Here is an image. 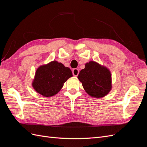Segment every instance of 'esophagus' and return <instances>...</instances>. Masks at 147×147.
<instances>
[{
  "instance_id": "esophagus-1",
  "label": "esophagus",
  "mask_w": 147,
  "mask_h": 147,
  "mask_svg": "<svg viewBox=\"0 0 147 147\" xmlns=\"http://www.w3.org/2000/svg\"><path fill=\"white\" fill-rule=\"evenodd\" d=\"M72 73H73V75H74V76H77V75H78L79 74V70L78 69H74L73 70H72Z\"/></svg>"
}]
</instances>
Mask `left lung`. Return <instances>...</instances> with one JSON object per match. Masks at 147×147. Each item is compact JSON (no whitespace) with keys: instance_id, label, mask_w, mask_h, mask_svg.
Returning a JSON list of instances; mask_svg holds the SVG:
<instances>
[{"instance_id":"left-lung-1","label":"left lung","mask_w":147,"mask_h":147,"mask_svg":"<svg viewBox=\"0 0 147 147\" xmlns=\"http://www.w3.org/2000/svg\"><path fill=\"white\" fill-rule=\"evenodd\" d=\"M78 78L84 90L91 97L101 98L112 89V75L109 69L96 62L90 61L80 72Z\"/></svg>"}]
</instances>
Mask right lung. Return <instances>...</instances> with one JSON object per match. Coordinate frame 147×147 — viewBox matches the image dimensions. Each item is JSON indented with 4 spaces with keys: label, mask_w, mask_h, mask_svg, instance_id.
<instances>
[{
    "label": "right lung",
    "mask_w": 147,
    "mask_h": 147,
    "mask_svg": "<svg viewBox=\"0 0 147 147\" xmlns=\"http://www.w3.org/2000/svg\"><path fill=\"white\" fill-rule=\"evenodd\" d=\"M72 77V72L63 64L53 61L40 66L35 72L32 85L37 92L44 97L56 94L64 83Z\"/></svg>",
    "instance_id": "1"
}]
</instances>
